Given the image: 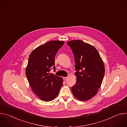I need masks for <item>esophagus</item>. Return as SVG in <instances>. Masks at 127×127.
<instances>
[{"instance_id": "esophagus-1", "label": "esophagus", "mask_w": 127, "mask_h": 127, "mask_svg": "<svg viewBox=\"0 0 127 127\" xmlns=\"http://www.w3.org/2000/svg\"><path fill=\"white\" fill-rule=\"evenodd\" d=\"M67 79H68V77H63V79H64V80H67Z\"/></svg>"}]
</instances>
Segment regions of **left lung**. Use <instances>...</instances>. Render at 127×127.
Masks as SVG:
<instances>
[{"instance_id":"1","label":"left lung","mask_w":127,"mask_h":127,"mask_svg":"<svg viewBox=\"0 0 127 127\" xmlns=\"http://www.w3.org/2000/svg\"><path fill=\"white\" fill-rule=\"evenodd\" d=\"M74 56L75 84L71 87L72 92L78 99L86 101L97 93L104 75L103 61L97 50L92 45L81 40L67 43Z\"/></svg>"}]
</instances>
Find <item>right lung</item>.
Wrapping results in <instances>:
<instances>
[{
    "mask_svg": "<svg viewBox=\"0 0 127 127\" xmlns=\"http://www.w3.org/2000/svg\"><path fill=\"white\" fill-rule=\"evenodd\" d=\"M63 44V41L48 42L35 49L29 58L27 77L34 94L45 101L55 98L63 85L62 78L49 72L55 71V57Z\"/></svg>",
    "mask_w": 127,
    "mask_h": 127,
    "instance_id": "obj_1",
    "label": "right lung"
}]
</instances>
